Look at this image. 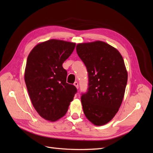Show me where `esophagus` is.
Wrapping results in <instances>:
<instances>
[{"instance_id": "esophagus-1", "label": "esophagus", "mask_w": 153, "mask_h": 153, "mask_svg": "<svg viewBox=\"0 0 153 153\" xmlns=\"http://www.w3.org/2000/svg\"><path fill=\"white\" fill-rule=\"evenodd\" d=\"M74 85H75L76 87V89H78V82H75V83H74Z\"/></svg>"}]
</instances>
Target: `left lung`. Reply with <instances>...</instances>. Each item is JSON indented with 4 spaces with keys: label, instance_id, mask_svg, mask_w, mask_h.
<instances>
[{
    "label": "left lung",
    "instance_id": "obj_1",
    "mask_svg": "<svg viewBox=\"0 0 153 153\" xmlns=\"http://www.w3.org/2000/svg\"><path fill=\"white\" fill-rule=\"evenodd\" d=\"M76 52L88 72V89L81 101L86 117L96 126L108 123L121 106L128 73L122 55L103 41L80 43Z\"/></svg>",
    "mask_w": 153,
    "mask_h": 153
}]
</instances>
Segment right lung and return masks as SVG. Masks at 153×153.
<instances>
[{
  "label": "right lung",
  "mask_w": 153,
  "mask_h": 153,
  "mask_svg": "<svg viewBox=\"0 0 153 153\" xmlns=\"http://www.w3.org/2000/svg\"><path fill=\"white\" fill-rule=\"evenodd\" d=\"M76 44L50 39L37 45L27 57L25 82L32 103L43 118L55 121L66 114L77 89L66 83L63 62Z\"/></svg>",
  "instance_id": "obj_1"
}]
</instances>
